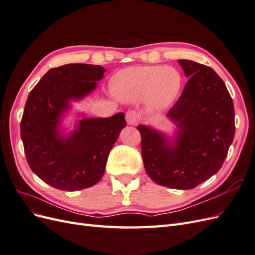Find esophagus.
<instances>
[{
    "label": "esophagus",
    "instance_id": "obj_1",
    "mask_svg": "<svg viewBox=\"0 0 255 255\" xmlns=\"http://www.w3.org/2000/svg\"><path fill=\"white\" fill-rule=\"evenodd\" d=\"M126 120L128 125L129 126H136L138 122V115L135 111H128L126 115Z\"/></svg>",
    "mask_w": 255,
    "mask_h": 255
}]
</instances>
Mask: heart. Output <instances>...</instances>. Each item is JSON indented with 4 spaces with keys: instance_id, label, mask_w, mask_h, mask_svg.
Segmentation results:
<instances>
[{
    "instance_id": "obj_1",
    "label": "heart",
    "mask_w": 255,
    "mask_h": 255,
    "mask_svg": "<svg viewBox=\"0 0 255 255\" xmlns=\"http://www.w3.org/2000/svg\"><path fill=\"white\" fill-rule=\"evenodd\" d=\"M182 86L180 72L173 67L136 66L116 74L112 91L121 101L137 102L145 99L149 109L163 112L170 106Z\"/></svg>"
}]
</instances>
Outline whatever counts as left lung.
<instances>
[{
  "mask_svg": "<svg viewBox=\"0 0 255 255\" xmlns=\"http://www.w3.org/2000/svg\"><path fill=\"white\" fill-rule=\"evenodd\" d=\"M188 78L167 114L171 135L139 125L144 169L153 182L191 189L218 172L235 134L234 105L226 84L212 68L179 59Z\"/></svg>",
  "mask_w": 255,
  "mask_h": 255,
  "instance_id": "8db88e82",
  "label": "left lung"
}]
</instances>
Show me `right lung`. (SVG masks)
Masks as SVG:
<instances>
[{"label": "right lung", "instance_id": "1", "mask_svg": "<svg viewBox=\"0 0 255 255\" xmlns=\"http://www.w3.org/2000/svg\"><path fill=\"white\" fill-rule=\"evenodd\" d=\"M105 71L101 66L87 64L53 68L29 92L21 120V139L30 169L54 188L76 191L96 185L127 127L123 113L110 118H87L84 113L72 112V102L94 92Z\"/></svg>", "mask_w": 255, "mask_h": 255}]
</instances>
